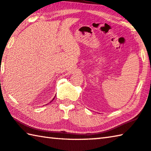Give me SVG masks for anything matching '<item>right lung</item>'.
I'll return each instance as SVG.
<instances>
[{"label":"right lung","instance_id":"right-lung-1","mask_svg":"<svg viewBox=\"0 0 151 151\" xmlns=\"http://www.w3.org/2000/svg\"><path fill=\"white\" fill-rule=\"evenodd\" d=\"M55 98H54V99H52V100H54V99H55Z\"/></svg>","mask_w":151,"mask_h":151}]
</instances>
